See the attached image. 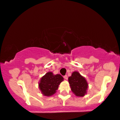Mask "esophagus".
<instances>
[{
  "instance_id": "obj_1",
  "label": "esophagus",
  "mask_w": 120,
  "mask_h": 120,
  "mask_svg": "<svg viewBox=\"0 0 120 120\" xmlns=\"http://www.w3.org/2000/svg\"><path fill=\"white\" fill-rule=\"evenodd\" d=\"M64 79H65V80H68V79L67 75H65L64 76Z\"/></svg>"
}]
</instances>
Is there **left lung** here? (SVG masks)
<instances>
[{"instance_id":"8db88e82","label":"left lung","mask_w":120,"mask_h":120,"mask_svg":"<svg viewBox=\"0 0 120 120\" xmlns=\"http://www.w3.org/2000/svg\"><path fill=\"white\" fill-rule=\"evenodd\" d=\"M69 82L71 91L77 96H84L86 94L88 84L85 79L77 71L72 72L69 78Z\"/></svg>"}]
</instances>
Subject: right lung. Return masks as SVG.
<instances>
[{"mask_svg": "<svg viewBox=\"0 0 120 120\" xmlns=\"http://www.w3.org/2000/svg\"><path fill=\"white\" fill-rule=\"evenodd\" d=\"M64 78L60 74L54 75L49 72L42 76L39 84V89L44 95L50 96L55 93Z\"/></svg>", "mask_w": 120, "mask_h": 120, "instance_id": "1", "label": "right lung"}]
</instances>
